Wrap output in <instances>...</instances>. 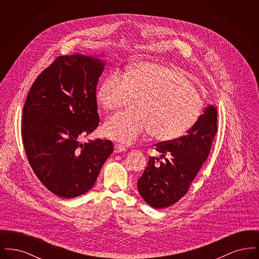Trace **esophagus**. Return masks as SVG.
<instances>
[{"label":"esophagus","mask_w":259,"mask_h":259,"mask_svg":"<svg viewBox=\"0 0 259 259\" xmlns=\"http://www.w3.org/2000/svg\"><path fill=\"white\" fill-rule=\"evenodd\" d=\"M127 150V148H125L124 146H121V145H119V144H115L114 145V152H123V151H126Z\"/></svg>","instance_id":"obj_1"}]
</instances>
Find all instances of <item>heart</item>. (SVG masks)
Masks as SVG:
<instances>
[{"mask_svg":"<svg viewBox=\"0 0 259 259\" xmlns=\"http://www.w3.org/2000/svg\"><path fill=\"white\" fill-rule=\"evenodd\" d=\"M96 97L111 112L137 100L134 113H118L103 126L104 135L126 145L147 133L158 142L177 140L202 111V100L185 74L157 63H140L125 74L112 72L99 85Z\"/></svg>","mask_w":259,"mask_h":259,"instance_id":"obj_1","label":"heart"}]
</instances>
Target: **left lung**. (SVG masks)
Here are the masks:
<instances>
[{
	"label": "left lung",
	"instance_id": "8db88e82",
	"mask_svg": "<svg viewBox=\"0 0 259 259\" xmlns=\"http://www.w3.org/2000/svg\"><path fill=\"white\" fill-rule=\"evenodd\" d=\"M217 132L218 111L209 106L185 135L155 145L164 160L150 157L137 183L141 196L149 206L166 208L185 196L209 156Z\"/></svg>",
	"mask_w": 259,
	"mask_h": 259
}]
</instances>
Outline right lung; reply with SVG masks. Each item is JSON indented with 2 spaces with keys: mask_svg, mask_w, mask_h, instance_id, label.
Here are the masks:
<instances>
[{
  "mask_svg": "<svg viewBox=\"0 0 259 259\" xmlns=\"http://www.w3.org/2000/svg\"><path fill=\"white\" fill-rule=\"evenodd\" d=\"M104 63L62 55L38 74L25 102L22 142L37 179L59 197L84 194L113 151L110 140L81 144L99 126L96 87Z\"/></svg>",
  "mask_w": 259,
  "mask_h": 259,
  "instance_id": "1",
  "label": "right lung"
}]
</instances>
